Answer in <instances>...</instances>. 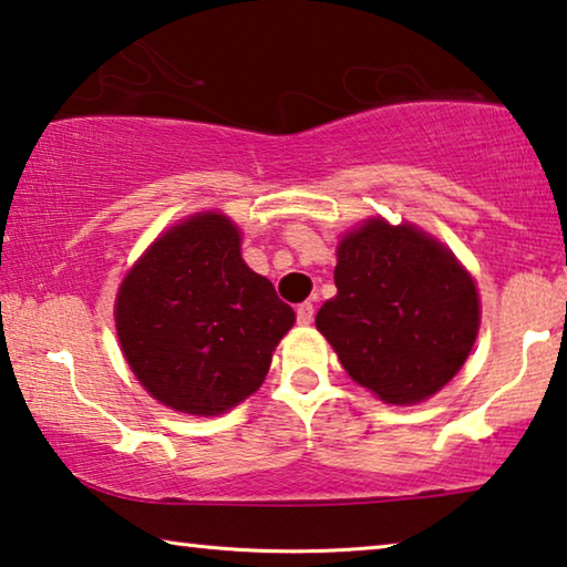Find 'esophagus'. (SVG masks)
I'll return each instance as SVG.
<instances>
[{
	"label": "esophagus",
	"instance_id": "1",
	"mask_svg": "<svg viewBox=\"0 0 567 567\" xmlns=\"http://www.w3.org/2000/svg\"><path fill=\"white\" fill-rule=\"evenodd\" d=\"M295 316H298V323L300 326H308L312 320V306L310 302H300L298 308H295Z\"/></svg>",
	"mask_w": 567,
	"mask_h": 567
}]
</instances>
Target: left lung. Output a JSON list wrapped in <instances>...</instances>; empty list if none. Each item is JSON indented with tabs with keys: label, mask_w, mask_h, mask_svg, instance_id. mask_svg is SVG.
<instances>
[{
	"label": "left lung",
	"mask_w": 567,
	"mask_h": 567,
	"mask_svg": "<svg viewBox=\"0 0 567 567\" xmlns=\"http://www.w3.org/2000/svg\"><path fill=\"white\" fill-rule=\"evenodd\" d=\"M338 295L316 326L353 382L390 404L427 400L478 333V292L443 244L371 218L338 244Z\"/></svg>",
	"instance_id": "obj_1"
}]
</instances>
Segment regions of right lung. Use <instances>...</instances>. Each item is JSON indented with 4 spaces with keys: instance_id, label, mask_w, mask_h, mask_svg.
I'll use <instances>...</instances> for the list:
<instances>
[{
    "instance_id": "1",
    "label": "right lung",
    "mask_w": 567,
    "mask_h": 567,
    "mask_svg": "<svg viewBox=\"0 0 567 567\" xmlns=\"http://www.w3.org/2000/svg\"><path fill=\"white\" fill-rule=\"evenodd\" d=\"M295 323L267 277L244 265L239 231L198 214L152 244L116 298V333L142 386L167 408L218 415L257 392Z\"/></svg>"
}]
</instances>
